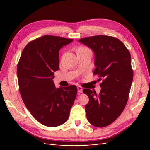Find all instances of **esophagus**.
Wrapping results in <instances>:
<instances>
[{
    "label": "esophagus",
    "instance_id": "esophagus-1",
    "mask_svg": "<svg viewBox=\"0 0 150 150\" xmlns=\"http://www.w3.org/2000/svg\"><path fill=\"white\" fill-rule=\"evenodd\" d=\"M83 88L81 86H78V91L79 93H83Z\"/></svg>",
    "mask_w": 150,
    "mask_h": 150
}]
</instances>
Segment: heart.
<instances>
[{
  "instance_id": "1",
  "label": "heart",
  "mask_w": 150,
  "mask_h": 150,
  "mask_svg": "<svg viewBox=\"0 0 150 150\" xmlns=\"http://www.w3.org/2000/svg\"><path fill=\"white\" fill-rule=\"evenodd\" d=\"M84 50H89V49H86V48H85V47H80V48L78 49V51H84Z\"/></svg>"
}]
</instances>
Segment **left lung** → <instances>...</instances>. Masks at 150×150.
Masks as SVG:
<instances>
[{"mask_svg": "<svg viewBox=\"0 0 150 150\" xmlns=\"http://www.w3.org/2000/svg\"><path fill=\"white\" fill-rule=\"evenodd\" d=\"M78 41L93 51V74L102 79L99 94L89 89L83 91L89 97L86 117L92 125L103 128L120 116L128 101L133 78L131 55L120 40L111 36L95 35Z\"/></svg>", "mask_w": 150, "mask_h": 150, "instance_id": "8db88e82", "label": "left lung"}]
</instances>
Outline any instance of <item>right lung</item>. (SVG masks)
<instances>
[{
	"mask_svg": "<svg viewBox=\"0 0 150 150\" xmlns=\"http://www.w3.org/2000/svg\"><path fill=\"white\" fill-rule=\"evenodd\" d=\"M73 39L46 35L29 42L22 51L17 72L19 91L34 118L49 127L67 120L78 92L75 85L56 88L52 79L59 69V52Z\"/></svg>",
	"mask_w": 150,
	"mask_h": 150,
	"instance_id": "add662e5",
	"label": "right lung"
}]
</instances>
